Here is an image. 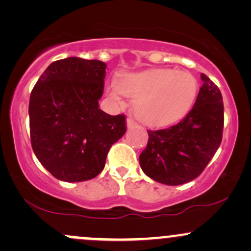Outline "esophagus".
<instances>
[{
	"label": "esophagus",
	"instance_id": "1",
	"mask_svg": "<svg viewBox=\"0 0 251 251\" xmlns=\"http://www.w3.org/2000/svg\"><path fill=\"white\" fill-rule=\"evenodd\" d=\"M126 124H127V128L128 129L134 128L135 126H137V123H135L133 119H127V123H126Z\"/></svg>",
	"mask_w": 251,
	"mask_h": 251
}]
</instances>
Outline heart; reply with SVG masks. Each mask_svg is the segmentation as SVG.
<instances>
[{"label": "heart", "instance_id": "1", "mask_svg": "<svg viewBox=\"0 0 251 251\" xmlns=\"http://www.w3.org/2000/svg\"><path fill=\"white\" fill-rule=\"evenodd\" d=\"M197 89V80L188 72L158 68L124 74L108 83L107 93L116 101L124 94L134 99L138 120L151 127H163L188 114Z\"/></svg>", "mask_w": 251, "mask_h": 251}]
</instances>
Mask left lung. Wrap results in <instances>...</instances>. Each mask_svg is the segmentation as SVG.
Masks as SVG:
<instances>
[{
	"instance_id": "obj_1",
	"label": "left lung",
	"mask_w": 251,
	"mask_h": 251,
	"mask_svg": "<svg viewBox=\"0 0 251 251\" xmlns=\"http://www.w3.org/2000/svg\"><path fill=\"white\" fill-rule=\"evenodd\" d=\"M191 111L177 125L148 131L139 155L144 174L158 183L180 185L200 176L220 148L224 107L220 88L205 74Z\"/></svg>"
}]
</instances>
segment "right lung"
Listing matches in <instances>:
<instances>
[{
    "mask_svg": "<svg viewBox=\"0 0 251 251\" xmlns=\"http://www.w3.org/2000/svg\"><path fill=\"white\" fill-rule=\"evenodd\" d=\"M106 67L99 60H57L31 91V148L57 179L75 183L97 177L111 146L125 134V116L99 108Z\"/></svg>",
    "mask_w": 251,
    "mask_h": 251,
    "instance_id": "obj_1",
    "label": "right lung"
}]
</instances>
